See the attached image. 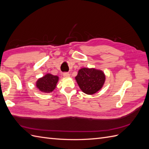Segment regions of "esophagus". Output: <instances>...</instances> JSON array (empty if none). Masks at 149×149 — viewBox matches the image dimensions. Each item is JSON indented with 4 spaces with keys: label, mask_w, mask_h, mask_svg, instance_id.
Instances as JSON below:
<instances>
[{
    "label": "esophagus",
    "mask_w": 149,
    "mask_h": 149,
    "mask_svg": "<svg viewBox=\"0 0 149 149\" xmlns=\"http://www.w3.org/2000/svg\"><path fill=\"white\" fill-rule=\"evenodd\" d=\"M63 76L65 78H68L70 77V74L68 73V72H64V73L63 74Z\"/></svg>",
    "instance_id": "34e87169"
}]
</instances>
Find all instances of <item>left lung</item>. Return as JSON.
<instances>
[{"label":"left lung","instance_id":"obj_1","mask_svg":"<svg viewBox=\"0 0 149 149\" xmlns=\"http://www.w3.org/2000/svg\"><path fill=\"white\" fill-rule=\"evenodd\" d=\"M75 79L83 92L88 95H93L102 88L106 76L101 70L83 68L78 71Z\"/></svg>","mask_w":149,"mask_h":149}]
</instances>
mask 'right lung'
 <instances>
[{
	"label": "right lung",
	"instance_id": "obj_1",
	"mask_svg": "<svg viewBox=\"0 0 149 149\" xmlns=\"http://www.w3.org/2000/svg\"><path fill=\"white\" fill-rule=\"evenodd\" d=\"M58 81L59 77L57 76L48 73L38 79L36 83V86L40 91L44 93H50L56 88Z\"/></svg>",
	"mask_w": 149,
	"mask_h": 149
}]
</instances>
